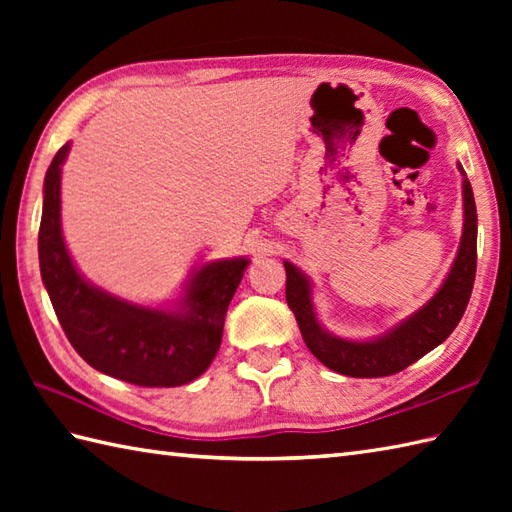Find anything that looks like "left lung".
<instances>
[{"label": "left lung", "mask_w": 512, "mask_h": 512, "mask_svg": "<svg viewBox=\"0 0 512 512\" xmlns=\"http://www.w3.org/2000/svg\"><path fill=\"white\" fill-rule=\"evenodd\" d=\"M462 200H464V226L458 255L433 295L420 310L405 321L396 323L376 339L352 341L341 339L328 332L319 323L317 310L312 303V284L306 273L284 262L286 268V301L295 312L299 330L308 350L332 372L352 378H380L391 376L416 363L433 347H438L460 323L469 306L475 266H477V211L471 182L466 178L462 165Z\"/></svg>", "instance_id": "left-lung-1"}]
</instances>
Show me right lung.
<instances>
[{"mask_svg": "<svg viewBox=\"0 0 512 512\" xmlns=\"http://www.w3.org/2000/svg\"><path fill=\"white\" fill-rule=\"evenodd\" d=\"M43 180L39 268L68 341L99 372L140 387H178L202 376L222 343L224 317L248 266L246 257L217 259L191 275L173 308H149L110 295L85 279L61 231V165Z\"/></svg>", "mask_w": 512, "mask_h": 512, "instance_id": "1", "label": "right lung"}]
</instances>
